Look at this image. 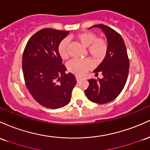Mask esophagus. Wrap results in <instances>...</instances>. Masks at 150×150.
<instances>
[{
  "mask_svg": "<svg viewBox=\"0 0 150 150\" xmlns=\"http://www.w3.org/2000/svg\"><path fill=\"white\" fill-rule=\"evenodd\" d=\"M76 81H77V82H79L82 79L81 78V77L78 76H76Z\"/></svg>",
  "mask_w": 150,
  "mask_h": 150,
  "instance_id": "34e87169",
  "label": "esophagus"
}]
</instances>
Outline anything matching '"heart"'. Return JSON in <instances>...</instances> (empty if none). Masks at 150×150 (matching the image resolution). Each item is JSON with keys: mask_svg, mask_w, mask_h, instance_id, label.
Here are the masks:
<instances>
[{"mask_svg": "<svg viewBox=\"0 0 150 150\" xmlns=\"http://www.w3.org/2000/svg\"><path fill=\"white\" fill-rule=\"evenodd\" d=\"M76 39L83 46L88 47L89 54L96 61H101L106 55L108 45L105 39L97 38L96 35L91 32L80 33L76 36ZM68 41L63 40L58 47L59 55L64 59H67L68 54ZM92 62L88 59H73L68 63V69L76 75L82 76L87 70L91 68Z\"/></svg>", "mask_w": 150, "mask_h": 150, "instance_id": "obj_1", "label": "heart"}]
</instances>
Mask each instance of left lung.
<instances>
[{
  "instance_id": "left-lung-1",
  "label": "left lung",
  "mask_w": 150,
  "mask_h": 150,
  "mask_svg": "<svg viewBox=\"0 0 150 150\" xmlns=\"http://www.w3.org/2000/svg\"><path fill=\"white\" fill-rule=\"evenodd\" d=\"M100 28L105 33L108 49L105 58L93 71L96 75L102 73L103 78L88 79L85 90L88 100L98 104L109 103L119 96L125 86L129 72V58L124 40L118 33L102 24L91 27Z\"/></svg>"
}]
</instances>
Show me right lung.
Here are the masks:
<instances>
[{
	"instance_id": "right-lung-1",
	"label": "right lung",
	"mask_w": 150,
	"mask_h": 150,
	"mask_svg": "<svg viewBox=\"0 0 150 150\" xmlns=\"http://www.w3.org/2000/svg\"><path fill=\"white\" fill-rule=\"evenodd\" d=\"M69 31L50 28L39 30L30 38L23 54L26 86L38 103L57 109L67 105L76 84L74 75L65 74L58 47Z\"/></svg>"
}]
</instances>
